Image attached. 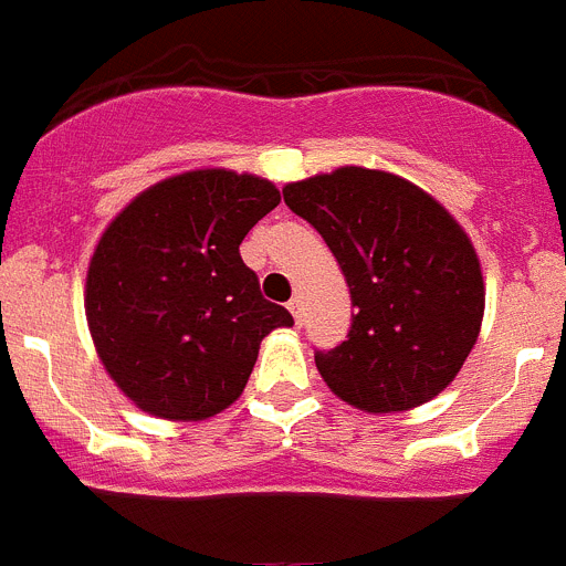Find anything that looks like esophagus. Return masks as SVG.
<instances>
[{"mask_svg": "<svg viewBox=\"0 0 566 566\" xmlns=\"http://www.w3.org/2000/svg\"><path fill=\"white\" fill-rule=\"evenodd\" d=\"M289 312H292V317H294V323H303V300L300 297H292L289 300Z\"/></svg>", "mask_w": 566, "mask_h": 566, "instance_id": "1", "label": "esophagus"}]
</instances>
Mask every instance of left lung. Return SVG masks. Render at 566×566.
<instances>
[{"label": "left lung", "mask_w": 566, "mask_h": 566, "mask_svg": "<svg viewBox=\"0 0 566 566\" xmlns=\"http://www.w3.org/2000/svg\"><path fill=\"white\" fill-rule=\"evenodd\" d=\"M345 274L348 339L317 352L319 377L365 413L411 411L453 382L476 345L484 277L468 232L399 175L339 167L283 187Z\"/></svg>", "instance_id": "obj_1"}]
</instances>
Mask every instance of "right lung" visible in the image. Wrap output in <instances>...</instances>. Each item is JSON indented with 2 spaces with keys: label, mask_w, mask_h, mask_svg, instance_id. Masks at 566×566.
<instances>
[{
  "label": "right lung",
  "mask_w": 566,
  "mask_h": 566,
  "mask_svg": "<svg viewBox=\"0 0 566 566\" xmlns=\"http://www.w3.org/2000/svg\"><path fill=\"white\" fill-rule=\"evenodd\" d=\"M280 203L272 181L189 169L115 214L90 258L84 312L98 359L142 411L201 422L247 388L260 339L294 319L240 260Z\"/></svg>",
  "instance_id": "add662e5"
}]
</instances>
